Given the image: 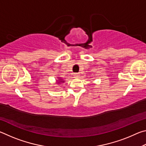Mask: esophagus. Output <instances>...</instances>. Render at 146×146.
I'll return each instance as SVG.
<instances>
[{"mask_svg":"<svg viewBox=\"0 0 146 146\" xmlns=\"http://www.w3.org/2000/svg\"><path fill=\"white\" fill-rule=\"evenodd\" d=\"M74 75H75V77H76V78L80 77V74H79V73H75Z\"/></svg>","mask_w":146,"mask_h":146,"instance_id":"1","label":"esophagus"}]
</instances>
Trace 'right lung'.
<instances>
[{
    "label": "right lung",
    "instance_id": "add662e5",
    "mask_svg": "<svg viewBox=\"0 0 146 146\" xmlns=\"http://www.w3.org/2000/svg\"><path fill=\"white\" fill-rule=\"evenodd\" d=\"M57 80H56V84H62V83H64L65 82V80H64L63 78L60 77V76H58V77H57Z\"/></svg>",
    "mask_w": 146,
    "mask_h": 146
}]
</instances>
